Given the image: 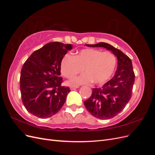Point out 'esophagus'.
<instances>
[{"label": "esophagus", "mask_w": 155, "mask_h": 155, "mask_svg": "<svg viewBox=\"0 0 155 155\" xmlns=\"http://www.w3.org/2000/svg\"><path fill=\"white\" fill-rule=\"evenodd\" d=\"M78 87H79L78 86H77V87H70V90L72 91V90H74V89H76V88H77Z\"/></svg>", "instance_id": "esophagus-1"}]
</instances>
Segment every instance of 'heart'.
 Instances as JSON below:
<instances>
[{"label":"heart","mask_w":155,"mask_h":155,"mask_svg":"<svg viewBox=\"0 0 155 155\" xmlns=\"http://www.w3.org/2000/svg\"><path fill=\"white\" fill-rule=\"evenodd\" d=\"M117 63L116 56L109 51L83 49L72 56L65 55L61 61L60 68L63 76L72 78L83 70L85 72L68 82L70 85H78L92 82L103 85L111 78Z\"/></svg>","instance_id":"heart-1"}]
</instances>
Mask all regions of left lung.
Instances as JSON below:
<instances>
[{"mask_svg":"<svg viewBox=\"0 0 155 155\" xmlns=\"http://www.w3.org/2000/svg\"><path fill=\"white\" fill-rule=\"evenodd\" d=\"M111 51L118 59L114 76L100 88H92L91 96L84 101L87 110L98 119L108 120L118 114L129 101L134 83L130 59L121 50L106 43L85 45Z\"/></svg>","mask_w":155,"mask_h":155,"instance_id":"left-lung-1","label":"left lung"}]
</instances>
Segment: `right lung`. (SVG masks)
I'll list each match as a JSON object with an SVG mask.
<instances>
[{
	"label": "right lung",
	"mask_w": 155,
	"mask_h": 155,
	"mask_svg": "<svg viewBox=\"0 0 155 155\" xmlns=\"http://www.w3.org/2000/svg\"><path fill=\"white\" fill-rule=\"evenodd\" d=\"M72 49L70 44L51 42L34 51L23 64L20 78L22 101L31 114L47 118L61 109L70 90L61 85L60 64Z\"/></svg>",
	"instance_id": "obj_1"
}]
</instances>
